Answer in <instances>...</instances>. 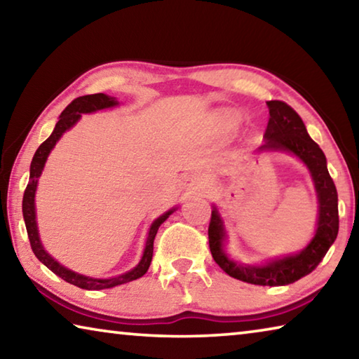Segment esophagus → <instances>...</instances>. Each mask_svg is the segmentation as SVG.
<instances>
[{"instance_id":"obj_1","label":"esophagus","mask_w":359,"mask_h":359,"mask_svg":"<svg viewBox=\"0 0 359 359\" xmlns=\"http://www.w3.org/2000/svg\"><path fill=\"white\" fill-rule=\"evenodd\" d=\"M205 187H208L205 185V180L199 174H190L185 179V190L190 193H203Z\"/></svg>"}]
</instances>
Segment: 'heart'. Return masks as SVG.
<instances>
[{
	"instance_id": "heart-1",
	"label": "heart",
	"mask_w": 359,
	"mask_h": 359,
	"mask_svg": "<svg viewBox=\"0 0 359 359\" xmlns=\"http://www.w3.org/2000/svg\"><path fill=\"white\" fill-rule=\"evenodd\" d=\"M228 121H229V123H231V121H233V118H228Z\"/></svg>"
}]
</instances>
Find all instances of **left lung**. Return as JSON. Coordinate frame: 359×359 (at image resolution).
Listing matches in <instances>:
<instances>
[{"instance_id": "8db88e82", "label": "left lung", "mask_w": 359, "mask_h": 359, "mask_svg": "<svg viewBox=\"0 0 359 359\" xmlns=\"http://www.w3.org/2000/svg\"><path fill=\"white\" fill-rule=\"evenodd\" d=\"M267 107L271 117L263 136L264 144L258 151H290L309 168L318 194V223L313 239L302 252L293 257L272 259L264 266L238 264L223 252L226 233L222 217L214 208L209 223V247L215 263L228 276L252 285L282 287L311 274L336 241L339 233L337 190L327 172L323 150L309 136L306 125L294 109L283 101H267Z\"/></svg>"}]
</instances>
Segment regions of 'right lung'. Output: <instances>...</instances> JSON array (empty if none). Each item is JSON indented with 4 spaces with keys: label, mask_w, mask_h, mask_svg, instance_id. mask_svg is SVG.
I'll return each instance as SVG.
<instances>
[{
    "label": "right lung",
    "mask_w": 359,
    "mask_h": 359,
    "mask_svg": "<svg viewBox=\"0 0 359 359\" xmlns=\"http://www.w3.org/2000/svg\"><path fill=\"white\" fill-rule=\"evenodd\" d=\"M117 104L118 102L115 101V98H111V96H107L104 93H95V95L79 96V98L72 101L71 104L66 106L62 115H60V120L57 121L55 130H53L52 135L39 145V149L36 150L33 161H32V166H29L28 185L25 188V193H23V201H22L23 218H25L28 239H29V244H32V250L36 255V258H38L42 264H46L48 269L53 272V274H57L58 277H62L63 280H66L71 285H76V287L83 288V290L112 288V287H117V285L136 280V278L142 277L145 272H147L150 261H151V255H154V241H155L156 231L161 226V223L165 222L166 218L175 210V209L168 210L166 214L158 217L156 220L151 223V226L149 229L147 242H145L144 255L135 269H131L128 272H125V274L112 277V278H92V277L81 276V274H77V272L66 269L65 266L57 263V261L44 250V247H42L41 239H39V233H38V224H36L34 193H36V187H38V179L42 172V169H44L48 154H50V150L55 147V144L58 142V139L63 136V133L68 131L71 126L76 125V121L82 117V114H90V112L100 111V109L114 107Z\"/></svg>",
    "instance_id": "obj_1"
}]
</instances>
